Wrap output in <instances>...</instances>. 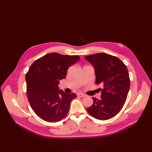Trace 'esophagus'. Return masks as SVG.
<instances>
[{
  "label": "esophagus",
  "instance_id": "34e87169",
  "mask_svg": "<svg viewBox=\"0 0 152 152\" xmlns=\"http://www.w3.org/2000/svg\"><path fill=\"white\" fill-rule=\"evenodd\" d=\"M77 96H79V97H80V98H83L85 96V95L84 94H82L81 93H78L77 94Z\"/></svg>",
  "mask_w": 152,
  "mask_h": 152
}]
</instances>
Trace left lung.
<instances>
[{
	"label": "left lung",
	"mask_w": 152,
	"mask_h": 152,
	"mask_svg": "<svg viewBox=\"0 0 152 152\" xmlns=\"http://www.w3.org/2000/svg\"><path fill=\"white\" fill-rule=\"evenodd\" d=\"M84 58L94 68L96 84L103 86L101 99L93 98V104L87 111L98 120H108L115 116L126 102L130 87L127 68L120 59L108 54Z\"/></svg>",
	"instance_id": "1"
}]
</instances>
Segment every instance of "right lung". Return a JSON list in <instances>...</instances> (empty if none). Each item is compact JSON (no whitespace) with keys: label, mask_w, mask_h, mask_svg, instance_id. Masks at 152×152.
<instances>
[{"label":"right lung","mask_w":152,"mask_h":152,"mask_svg":"<svg viewBox=\"0 0 152 152\" xmlns=\"http://www.w3.org/2000/svg\"><path fill=\"white\" fill-rule=\"evenodd\" d=\"M79 56L49 53L37 59L26 73V94L32 110L42 120L60 121L68 113L75 93L59 89V80L65 79L68 68L79 60Z\"/></svg>","instance_id":"1"}]
</instances>
